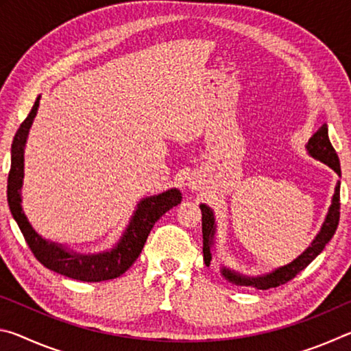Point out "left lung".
I'll list each match as a JSON object with an SVG mask.
<instances>
[{"mask_svg": "<svg viewBox=\"0 0 351 351\" xmlns=\"http://www.w3.org/2000/svg\"><path fill=\"white\" fill-rule=\"evenodd\" d=\"M308 152L313 158L319 159L324 164L330 165V167L336 171L337 175L341 176V164H339V156L335 148H332L330 138H328V125L326 123H322L319 127L316 133L311 136V139L308 141ZM339 190H341V182H337L335 195H332V203L328 210V215L325 218V223L322 224V229L317 234L316 239L311 243V246L306 249V251L299 255V258H295L293 263H289L283 268H278L271 274H266L263 277H243L240 274H235V272L229 271L223 268L221 272L223 276L228 278V280L234 282L237 285H246V287L251 288H257V289H269V288H276L280 287V285L287 283L289 280L299 274L302 269H305L311 261L317 257V255L324 251V247L326 246L332 235H335L337 224H339ZM201 213H203V254H204V263L210 265L212 255H210V247L213 243V234H215V219H213V213L212 210L207 207L206 204H201Z\"/></svg>", "mask_w": 351, "mask_h": 351, "instance_id": "1", "label": "left lung"}]
</instances>
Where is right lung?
Returning a JSON list of instances; mask_svg holds the SVG:
<instances>
[{
    "label": "right lung",
    "mask_w": 351,
    "mask_h": 351,
    "mask_svg": "<svg viewBox=\"0 0 351 351\" xmlns=\"http://www.w3.org/2000/svg\"><path fill=\"white\" fill-rule=\"evenodd\" d=\"M38 105L40 96L35 100L31 112L21 122L14 142H12V161L8 178V203L12 217L15 218L35 258L41 265L46 266L47 269L80 282H104L122 276L134 263L136 258L139 257L154 223L165 212L170 210L171 207L180 204V190L171 189L167 190V192L156 195V197L142 199L138 204V210L133 215L132 223L127 228L122 240L110 252L96 255L73 254L68 252L62 246L56 245V243L43 240L32 229V226L29 224L25 212L21 209L20 195L23 176H25V173H23V167H25V164H23V161H25V144L29 128H31L34 117L37 114Z\"/></svg>",
    "instance_id": "obj_1"
}]
</instances>
